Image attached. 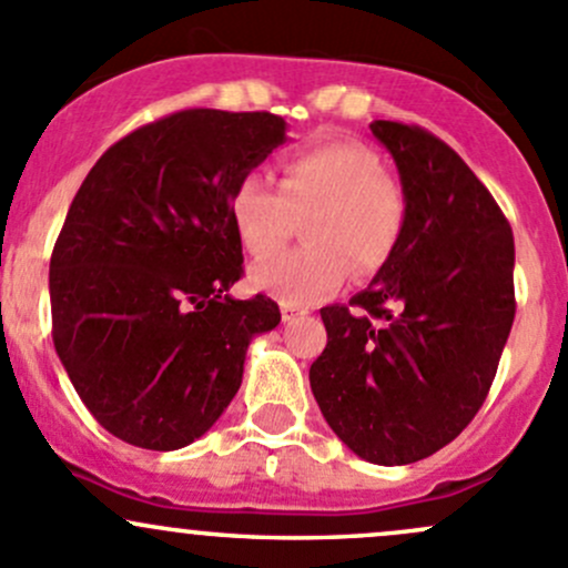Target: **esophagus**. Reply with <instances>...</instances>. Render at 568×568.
Returning <instances> with one entry per match:
<instances>
[{"label": "esophagus", "mask_w": 568, "mask_h": 568, "mask_svg": "<svg viewBox=\"0 0 568 568\" xmlns=\"http://www.w3.org/2000/svg\"><path fill=\"white\" fill-rule=\"evenodd\" d=\"M303 314H308V308L295 306V303H282V320H284V323H295V320L303 317Z\"/></svg>", "instance_id": "obj_1"}]
</instances>
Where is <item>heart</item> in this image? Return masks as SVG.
Wrapping results in <instances>:
<instances>
[{
    "label": "heart",
    "instance_id": "b5f03b06",
    "mask_svg": "<svg viewBox=\"0 0 568 568\" xmlns=\"http://www.w3.org/2000/svg\"><path fill=\"white\" fill-rule=\"evenodd\" d=\"M307 219L310 245L256 262L251 282L282 303H314L347 278H372L394 256L407 224V196L379 158L355 142H323L278 161V189L243 174L230 194V219L251 256H270Z\"/></svg>",
    "mask_w": 568,
    "mask_h": 568
}]
</instances>
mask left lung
Masks as SVG:
<instances>
[{
    "label": "left lung",
    "instance_id": "obj_1",
    "mask_svg": "<svg viewBox=\"0 0 568 568\" xmlns=\"http://www.w3.org/2000/svg\"><path fill=\"white\" fill-rule=\"evenodd\" d=\"M407 196L394 256L347 306L320 308L314 399L349 452L410 465L481 410L511 331L514 235L487 185L420 125L374 120Z\"/></svg>",
    "mask_w": 568,
    "mask_h": 568
}]
</instances>
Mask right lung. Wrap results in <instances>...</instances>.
Listing matches in <instances>:
<instances>
[{
  "instance_id": "1",
  "label": "right lung",
  "mask_w": 568,
  "mask_h": 568,
  "mask_svg": "<svg viewBox=\"0 0 568 568\" xmlns=\"http://www.w3.org/2000/svg\"><path fill=\"white\" fill-rule=\"evenodd\" d=\"M284 142L271 111L183 109L98 158L51 251V336L75 394L131 446L174 452L226 410L265 295L230 297L243 245L237 180Z\"/></svg>"
}]
</instances>
